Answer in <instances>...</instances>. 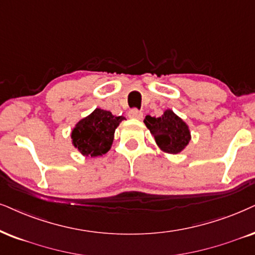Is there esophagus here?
<instances>
[{
    "mask_svg": "<svg viewBox=\"0 0 255 255\" xmlns=\"http://www.w3.org/2000/svg\"><path fill=\"white\" fill-rule=\"evenodd\" d=\"M128 117L130 119H141L142 118V112L138 111V109L134 108V109H130L129 113H128Z\"/></svg>",
    "mask_w": 255,
    "mask_h": 255,
    "instance_id": "obj_1",
    "label": "esophagus"
}]
</instances>
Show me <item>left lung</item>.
<instances>
[{"mask_svg":"<svg viewBox=\"0 0 255 255\" xmlns=\"http://www.w3.org/2000/svg\"><path fill=\"white\" fill-rule=\"evenodd\" d=\"M144 124L155 138L157 146L167 153H180L191 140L187 125L169 109L160 118L147 115Z\"/></svg>","mask_w":255,"mask_h":255,"instance_id":"obj_1","label":"left lung"}]
</instances>
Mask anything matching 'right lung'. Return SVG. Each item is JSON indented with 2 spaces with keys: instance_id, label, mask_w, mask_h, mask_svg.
<instances>
[{
  "instance_id": "obj_1",
  "label": "right lung",
  "mask_w": 255,
  "mask_h": 255,
  "mask_svg": "<svg viewBox=\"0 0 255 255\" xmlns=\"http://www.w3.org/2000/svg\"><path fill=\"white\" fill-rule=\"evenodd\" d=\"M124 117H114L111 112L96 108L79 121L72 131L73 143L86 156H98L111 149L114 131Z\"/></svg>"
}]
</instances>
